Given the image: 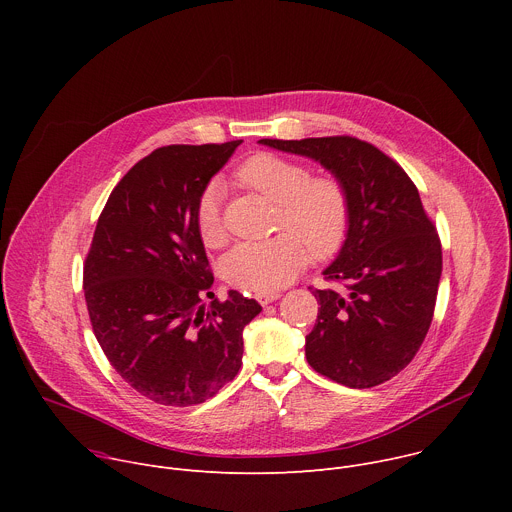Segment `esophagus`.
Here are the masks:
<instances>
[{
  "label": "esophagus",
  "instance_id": "34e87169",
  "mask_svg": "<svg viewBox=\"0 0 512 512\" xmlns=\"http://www.w3.org/2000/svg\"><path fill=\"white\" fill-rule=\"evenodd\" d=\"M279 298H281L279 291H259V294H255V300H257L261 306H267V304H271V302H275V300H279Z\"/></svg>",
  "mask_w": 512,
  "mask_h": 512
}]
</instances>
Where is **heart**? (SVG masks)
<instances>
[{
  "instance_id": "1",
  "label": "heart",
  "mask_w": 512,
  "mask_h": 512,
  "mask_svg": "<svg viewBox=\"0 0 512 512\" xmlns=\"http://www.w3.org/2000/svg\"><path fill=\"white\" fill-rule=\"evenodd\" d=\"M235 178L277 204L275 229L285 231L267 241L241 243L225 255L223 275L235 287L255 294L277 289L300 273L310 253L326 259L344 245L350 200L336 176H314L302 162L261 152L245 160ZM194 221L204 245L218 247L225 241L221 188L216 184L206 186L198 196Z\"/></svg>"
}]
</instances>
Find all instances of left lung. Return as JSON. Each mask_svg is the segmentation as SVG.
<instances>
[{
	"mask_svg": "<svg viewBox=\"0 0 512 512\" xmlns=\"http://www.w3.org/2000/svg\"><path fill=\"white\" fill-rule=\"evenodd\" d=\"M320 162L346 188L350 225L324 279L306 336L310 367L352 389L401 373L429 330L442 277V243L405 170L373 143L350 135L259 139Z\"/></svg>",
	"mask_w": 512,
	"mask_h": 512,
	"instance_id": "8db88e82",
	"label": "left lung"
}]
</instances>
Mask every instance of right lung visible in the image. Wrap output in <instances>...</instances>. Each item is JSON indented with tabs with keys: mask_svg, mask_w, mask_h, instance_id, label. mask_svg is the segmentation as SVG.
<instances>
[{
	"mask_svg": "<svg viewBox=\"0 0 512 512\" xmlns=\"http://www.w3.org/2000/svg\"><path fill=\"white\" fill-rule=\"evenodd\" d=\"M243 141L164 145L113 188L85 259L93 332L119 377L160 405L204 403L243 364L255 300L210 291L196 202ZM211 304L204 307L201 300Z\"/></svg>",
	"mask_w": 512,
	"mask_h": 512,
	"instance_id": "right-lung-1",
	"label": "right lung"
}]
</instances>
